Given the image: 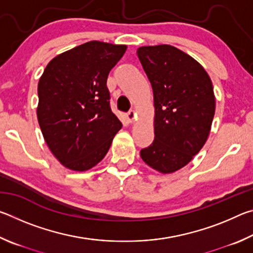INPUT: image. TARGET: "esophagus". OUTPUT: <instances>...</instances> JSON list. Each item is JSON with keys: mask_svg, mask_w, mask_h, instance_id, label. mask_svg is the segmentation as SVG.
<instances>
[{"mask_svg": "<svg viewBox=\"0 0 253 253\" xmlns=\"http://www.w3.org/2000/svg\"><path fill=\"white\" fill-rule=\"evenodd\" d=\"M126 118H127L128 123H130V124L134 123L136 121V118H137V113L135 110H129L126 114Z\"/></svg>", "mask_w": 253, "mask_h": 253, "instance_id": "esophagus-1", "label": "esophagus"}]
</instances>
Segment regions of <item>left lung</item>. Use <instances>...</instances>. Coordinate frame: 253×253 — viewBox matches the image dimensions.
Instances as JSON below:
<instances>
[{
    "label": "left lung",
    "instance_id": "left-lung-1",
    "mask_svg": "<svg viewBox=\"0 0 253 253\" xmlns=\"http://www.w3.org/2000/svg\"><path fill=\"white\" fill-rule=\"evenodd\" d=\"M153 88L154 142L140 157L157 172L174 173L187 165L207 142L215 113L208 72L191 55L169 44L137 49Z\"/></svg>",
    "mask_w": 253,
    "mask_h": 253
}]
</instances>
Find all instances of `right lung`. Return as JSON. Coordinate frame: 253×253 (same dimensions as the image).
Returning <instances> with one entry per match:
<instances>
[{
	"label": "right lung",
	"instance_id": "obj_1",
	"mask_svg": "<svg viewBox=\"0 0 253 253\" xmlns=\"http://www.w3.org/2000/svg\"><path fill=\"white\" fill-rule=\"evenodd\" d=\"M127 49L89 41L54 57L38 84V122L51 153L84 172L108 152L122 123L110 109L107 78Z\"/></svg>",
	"mask_w": 253,
	"mask_h": 253
}]
</instances>
